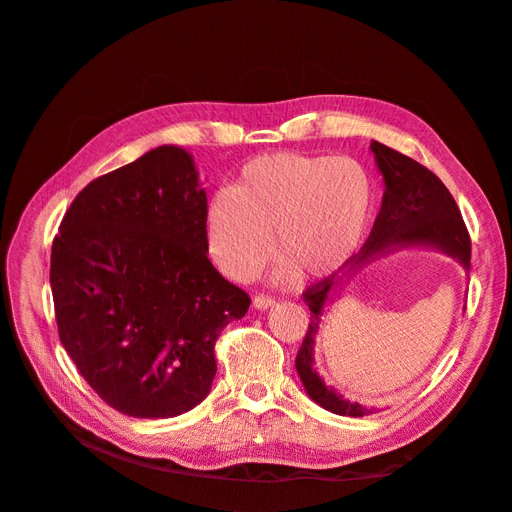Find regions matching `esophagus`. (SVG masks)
<instances>
[{
  "label": "esophagus",
  "instance_id": "esophagus-1",
  "mask_svg": "<svg viewBox=\"0 0 512 512\" xmlns=\"http://www.w3.org/2000/svg\"><path fill=\"white\" fill-rule=\"evenodd\" d=\"M271 305H275V299L271 297V294H256V297H254V307L256 309H267Z\"/></svg>",
  "mask_w": 512,
  "mask_h": 512
}]
</instances>
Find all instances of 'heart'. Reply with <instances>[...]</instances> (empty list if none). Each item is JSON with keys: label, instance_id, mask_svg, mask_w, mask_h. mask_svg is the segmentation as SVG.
Masks as SVG:
<instances>
[{"label": "heart", "instance_id": "b5f03b06", "mask_svg": "<svg viewBox=\"0 0 512 512\" xmlns=\"http://www.w3.org/2000/svg\"><path fill=\"white\" fill-rule=\"evenodd\" d=\"M371 209L374 185L356 160L273 153L245 164L232 188L211 196L209 252L237 282L262 271L273 243L288 273L322 277L342 269L359 250Z\"/></svg>", "mask_w": 512, "mask_h": 512}]
</instances>
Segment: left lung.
Instances as JSON below:
<instances>
[{
	"mask_svg": "<svg viewBox=\"0 0 512 512\" xmlns=\"http://www.w3.org/2000/svg\"><path fill=\"white\" fill-rule=\"evenodd\" d=\"M371 151H374L386 188L374 228H371L361 252L346 262L350 265L348 271L365 265L380 254H389L408 245H431L470 269V232L446 185L423 164L378 141L371 143ZM335 275L337 273H331L303 292V301L312 312V318H309V327L294 365H297L307 395L318 406L342 416H365L374 412V408L350 404L331 386H324L314 369V339L320 329L322 309L329 301L331 290L342 282V277Z\"/></svg>",
	"mask_w": 512,
	"mask_h": 512,
	"instance_id": "left-lung-1",
	"label": "left lung"
}]
</instances>
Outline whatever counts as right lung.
I'll list each match as a JSON object with an SVG mask.
<instances>
[{
  "mask_svg": "<svg viewBox=\"0 0 512 512\" xmlns=\"http://www.w3.org/2000/svg\"><path fill=\"white\" fill-rule=\"evenodd\" d=\"M192 156L162 145L79 192L51 252L59 339L104 404L134 418L192 410L215 342L252 299L207 256Z\"/></svg>",
  "mask_w": 512,
  "mask_h": 512,
  "instance_id": "obj_1",
  "label": "right lung"
}]
</instances>
